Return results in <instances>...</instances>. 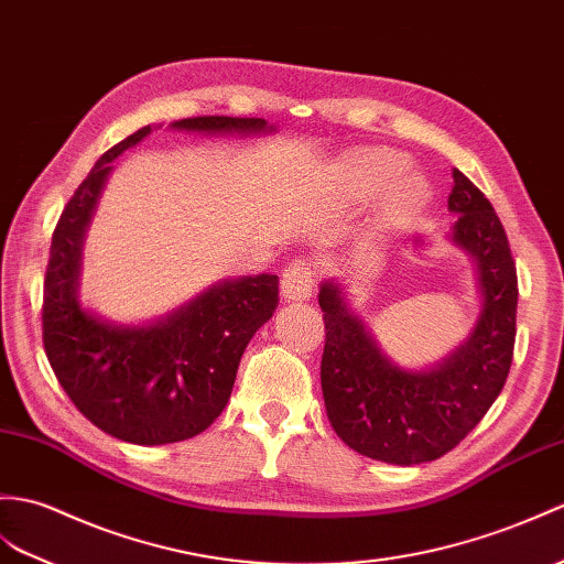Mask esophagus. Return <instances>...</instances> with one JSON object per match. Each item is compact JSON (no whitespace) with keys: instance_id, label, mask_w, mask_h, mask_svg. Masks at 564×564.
I'll use <instances>...</instances> for the list:
<instances>
[{"instance_id":"1","label":"esophagus","mask_w":564,"mask_h":564,"mask_svg":"<svg viewBox=\"0 0 564 564\" xmlns=\"http://www.w3.org/2000/svg\"><path fill=\"white\" fill-rule=\"evenodd\" d=\"M312 285H314V273L305 264V261H293L283 269V279H281V293L285 300H307L312 295Z\"/></svg>"}]
</instances>
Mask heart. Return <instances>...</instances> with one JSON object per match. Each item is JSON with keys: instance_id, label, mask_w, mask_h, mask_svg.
<instances>
[{"instance_id": "heart-1", "label": "heart", "mask_w": 564, "mask_h": 564, "mask_svg": "<svg viewBox=\"0 0 564 564\" xmlns=\"http://www.w3.org/2000/svg\"><path fill=\"white\" fill-rule=\"evenodd\" d=\"M409 159L401 151L372 147L352 151L344 163V185L356 199H375L387 192L384 218L389 223H409L423 214L430 202L427 182L417 173H405Z\"/></svg>"}]
</instances>
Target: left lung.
Returning <instances> with one entry per match:
<instances>
[{
  "mask_svg": "<svg viewBox=\"0 0 564 564\" xmlns=\"http://www.w3.org/2000/svg\"><path fill=\"white\" fill-rule=\"evenodd\" d=\"M452 242L476 261L480 317L466 341L432 370L391 362L346 305L341 285L322 283V394L326 415L352 452L413 466L452 452L500 397L514 356L517 267L492 204L452 170Z\"/></svg>",
  "mask_w": 564,
  "mask_h": 564,
  "instance_id": "left-lung-1",
  "label": "left lung"
}]
</instances>
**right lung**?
Instances as JSON below:
<instances>
[{
  "label": "right lung",
  "instance_id": "obj_1",
  "mask_svg": "<svg viewBox=\"0 0 564 564\" xmlns=\"http://www.w3.org/2000/svg\"><path fill=\"white\" fill-rule=\"evenodd\" d=\"M199 134L273 132L261 117H187L170 124ZM151 134L127 137L90 170L52 232L43 285V344L62 389L90 423L132 444L199 435L226 409L250 338L279 305V276L220 281L147 326L100 319L78 303L84 235L112 161Z\"/></svg>",
  "mask_w": 564,
  "mask_h": 564
}]
</instances>
